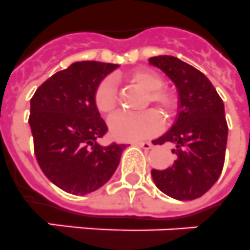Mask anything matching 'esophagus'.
<instances>
[{"label":"esophagus","mask_w":250,"mask_h":250,"mask_svg":"<svg viewBox=\"0 0 250 250\" xmlns=\"http://www.w3.org/2000/svg\"><path fill=\"white\" fill-rule=\"evenodd\" d=\"M137 146H140V147L145 148V150H150V148L154 147V145L151 144V142H135Z\"/></svg>","instance_id":"esophagus-1"}]
</instances>
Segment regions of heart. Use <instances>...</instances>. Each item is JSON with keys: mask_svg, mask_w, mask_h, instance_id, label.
<instances>
[{"mask_svg": "<svg viewBox=\"0 0 250 250\" xmlns=\"http://www.w3.org/2000/svg\"><path fill=\"white\" fill-rule=\"evenodd\" d=\"M132 85L147 93L145 104L154 105L167 119L173 118L180 106L179 94L173 89L165 87L164 80L156 71L148 68H138L131 71L125 76ZM96 109L106 118H112L118 110V91L114 80L110 77L102 80L96 86L94 94ZM163 122L157 112L150 109L140 114H121L110 123L114 137L125 141L142 140L157 135L161 131Z\"/></svg>", "mask_w": 250, "mask_h": 250, "instance_id": "heart-1", "label": "heart"}]
</instances>
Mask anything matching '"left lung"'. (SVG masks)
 Returning a JSON list of instances; mask_svg holds the SVG:
<instances>
[{"label": "left lung", "mask_w": 250, "mask_h": 250, "mask_svg": "<svg viewBox=\"0 0 250 250\" xmlns=\"http://www.w3.org/2000/svg\"><path fill=\"white\" fill-rule=\"evenodd\" d=\"M148 62L159 67L177 85L180 112L175 125L155 145L170 142L174 161L151 175L161 192L179 201L196 200L216 183L224 167L228 123L224 103L201 71L171 56Z\"/></svg>", "instance_id": "1"}]
</instances>
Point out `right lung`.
<instances>
[{
  "label": "right lung",
  "mask_w": 250,
  "mask_h": 250,
  "mask_svg": "<svg viewBox=\"0 0 250 250\" xmlns=\"http://www.w3.org/2000/svg\"><path fill=\"white\" fill-rule=\"evenodd\" d=\"M118 64L75 62L54 73L30 100L29 125L34 154L44 175L72 194H86L110 179L123 144L100 145L108 133L94 102L96 86Z\"/></svg>",
  "instance_id": "obj_1"
}]
</instances>
